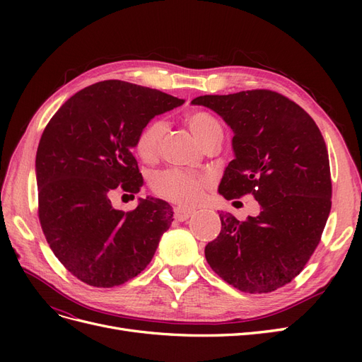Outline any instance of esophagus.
<instances>
[{"label": "esophagus", "instance_id": "1", "mask_svg": "<svg viewBox=\"0 0 362 362\" xmlns=\"http://www.w3.org/2000/svg\"><path fill=\"white\" fill-rule=\"evenodd\" d=\"M192 210H189V208H181V206H177L173 210V214H175V218H177V221H180V222H184V221H187V218L192 216Z\"/></svg>", "mask_w": 362, "mask_h": 362}]
</instances>
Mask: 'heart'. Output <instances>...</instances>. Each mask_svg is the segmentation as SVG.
<instances>
[{"instance_id": "b5f03b06", "label": "heart", "mask_w": 362, "mask_h": 362, "mask_svg": "<svg viewBox=\"0 0 362 362\" xmlns=\"http://www.w3.org/2000/svg\"><path fill=\"white\" fill-rule=\"evenodd\" d=\"M185 122L192 129L193 136L204 145L206 140L222 134V127L218 120L204 110H194L185 116ZM168 124L161 119L151 120L140 129L136 139L137 156L151 163L154 161L161 151L163 139L166 136ZM210 185V178L201 173H193L181 169H168L157 173L152 180V190L160 198L180 205H196Z\"/></svg>"}]
</instances>
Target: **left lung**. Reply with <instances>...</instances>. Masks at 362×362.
I'll list each match as a JSON object with an SVG mask.
<instances>
[{
  "label": "left lung",
  "mask_w": 362,
  "mask_h": 362,
  "mask_svg": "<svg viewBox=\"0 0 362 362\" xmlns=\"http://www.w3.org/2000/svg\"><path fill=\"white\" fill-rule=\"evenodd\" d=\"M231 127L235 158L218 193L231 201L254 194L261 211L240 222L221 213L222 229L205 246L210 267L245 293H270L291 282L320 243L331 211L326 144L313 117L287 96L257 89L204 95Z\"/></svg>",
  "instance_id": "8db88e82"
}]
</instances>
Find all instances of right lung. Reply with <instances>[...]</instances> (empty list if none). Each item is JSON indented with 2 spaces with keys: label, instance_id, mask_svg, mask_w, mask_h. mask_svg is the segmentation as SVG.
Instances as JSON below:
<instances>
[{
  "label": "right lung",
  "instance_id": "right-lung-1",
  "mask_svg": "<svg viewBox=\"0 0 362 362\" xmlns=\"http://www.w3.org/2000/svg\"><path fill=\"white\" fill-rule=\"evenodd\" d=\"M184 101L149 87L107 80L76 92L51 117L36 154L39 221L62 264L87 286L110 288L137 276L172 223V206L140 199L115 210L116 190L133 196L144 178L131 152L152 117Z\"/></svg>",
  "mask_w": 362,
  "mask_h": 362
}]
</instances>
